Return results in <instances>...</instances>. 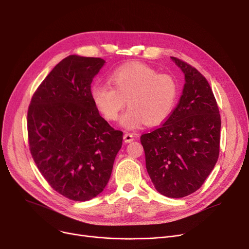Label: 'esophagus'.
I'll return each instance as SVG.
<instances>
[{
  "mask_svg": "<svg viewBox=\"0 0 249 249\" xmlns=\"http://www.w3.org/2000/svg\"><path fill=\"white\" fill-rule=\"evenodd\" d=\"M123 139L126 143H129V142H132L135 139V136L132 133H125L123 136Z\"/></svg>",
  "mask_w": 249,
  "mask_h": 249,
  "instance_id": "esophagus-1",
  "label": "esophagus"
}]
</instances>
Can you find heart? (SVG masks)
<instances>
[{
	"instance_id": "b5f03b06",
	"label": "heart",
	"mask_w": 249,
	"mask_h": 249,
	"mask_svg": "<svg viewBox=\"0 0 249 249\" xmlns=\"http://www.w3.org/2000/svg\"><path fill=\"white\" fill-rule=\"evenodd\" d=\"M112 87L95 83L90 87V98L107 120L114 121L124 108L120 125L135 129L144 124L156 125L173 112L178 95L176 78L158 73L146 64L132 62L118 68L110 76Z\"/></svg>"
}]
</instances>
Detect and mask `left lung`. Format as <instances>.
Listing matches in <instances>:
<instances>
[{
  "instance_id": "1",
  "label": "left lung",
  "mask_w": 249,
  "mask_h": 249,
  "mask_svg": "<svg viewBox=\"0 0 249 249\" xmlns=\"http://www.w3.org/2000/svg\"><path fill=\"white\" fill-rule=\"evenodd\" d=\"M185 74L177 108L158 129L140 137L148 176L168 198H182L201 188L218 160L221 119L205 76L177 57Z\"/></svg>"
}]
</instances>
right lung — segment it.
<instances>
[{
    "instance_id": "right-lung-1",
    "label": "right lung",
    "mask_w": 249,
    "mask_h": 249,
    "mask_svg": "<svg viewBox=\"0 0 249 249\" xmlns=\"http://www.w3.org/2000/svg\"><path fill=\"white\" fill-rule=\"evenodd\" d=\"M104 59L70 55L34 93L27 114L29 146L50 187L72 201H89L110 179L123 132L101 117L90 84Z\"/></svg>"
}]
</instances>
